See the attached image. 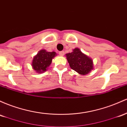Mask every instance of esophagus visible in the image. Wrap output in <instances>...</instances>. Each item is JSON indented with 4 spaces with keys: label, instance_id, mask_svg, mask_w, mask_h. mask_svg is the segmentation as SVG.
<instances>
[{
    "label": "esophagus",
    "instance_id": "1",
    "mask_svg": "<svg viewBox=\"0 0 127 127\" xmlns=\"http://www.w3.org/2000/svg\"><path fill=\"white\" fill-rule=\"evenodd\" d=\"M59 54L60 56H63L64 55V54H65V52H64V51H61V52H59Z\"/></svg>",
    "mask_w": 127,
    "mask_h": 127
}]
</instances>
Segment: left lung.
<instances>
[{"label": "left lung", "mask_w": 127, "mask_h": 127, "mask_svg": "<svg viewBox=\"0 0 127 127\" xmlns=\"http://www.w3.org/2000/svg\"><path fill=\"white\" fill-rule=\"evenodd\" d=\"M66 57L71 69L80 74H87L93 69L92 60L79 48H75L72 53L66 54Z\"/></svg>", "instance_id": "1"}]
</instances>
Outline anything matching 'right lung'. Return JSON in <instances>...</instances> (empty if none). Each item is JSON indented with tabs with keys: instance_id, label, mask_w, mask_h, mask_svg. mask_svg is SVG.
I'll return each instance as SVG.
<instances>
[{
	"instance_id": "1",
	"label": "right lung",
	"mask_w": 127,
	"mask_h": 127,
	"mask_svg": "<svg viewBox=\"0 0 127 127\" xmlns=\"http://www.w3.org/2000/svg\"><path fill=\"white\" fill-rule=\"evenodd\" d=\"M56 55L55 52H48L45 50L39 51L34 57L32 66L36 72H43L46 71L47 68L52 63V59Z\"/></svg>"
}]
</instances>
